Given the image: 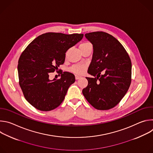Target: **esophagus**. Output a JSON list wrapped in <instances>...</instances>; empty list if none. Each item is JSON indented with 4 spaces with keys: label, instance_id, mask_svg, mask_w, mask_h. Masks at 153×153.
<instances>
[{
    "label": "esophagus",
    "instance_id": "esophagus-1",
    "mask_svg": "<svg viewBox=\"0 0 153 153\" xmlns=\"http://www.w3.org/2000/svg\"><path fill=\"white\" fill-rule=\"evenodd\" d=\"M82 77L80 76H79V75H76L75 76V78H76V80H78V79H79L80 78H81Z\"/></svg>",
    "mask_w": 153,
    "mask_h": 153
}]
</instances>
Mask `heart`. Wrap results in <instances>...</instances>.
I'll use <instances>...</instances> for the list:
<instances>
[{"label":"heart","mask_w":153,"mask_h":153,"mask_svg":"<svg viewBox=\"0 0 153 153\" xmlns=\"http://www.w3.org/2000/svg\"><path fill=\"white\" fill-rule=\"evenodd\" d=\"M89 45H91V44L89 42H84L82 43V44L80 45L79 46V48H83V47H86L87 46ZM86 69V65H82V64H78V65H75L74 66H73L70 70L76 73V74H82L84 72V71Z\"/></svg>","instance_id":"obj_1"}]
</instances>
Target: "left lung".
Instances as JSON below:
<instances>
[{"label": "left lung", "instance_id": "8db88e82", "mask_svg": "<svg viewBox=\"0 0 153 153\" xmlns=\"http://www.w3.org/2000/svg\"><path fill=\"white\" fill-rule=\"evenodd\" d=\"M93 47L92 60L86 77L88 84L82 93L94 108L107 110L125 96L131 81V62L125 49L113 36L102 31L86 33Z\"/></svg>", "mask_w": 153, "mask_h": 153}]
</instances>
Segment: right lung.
Instances as JSON below:
<instances>
[{
    "instance_id": "1",
    "label": "right lung",
    "mask_w": 153,
    "mask_h": 153,
    "mask_svg": "<svg viewBox=\"0 0 153 153\" xmlns=\"http://www.w3.org/2000/svg\"><path fill=\"white\" fill-rule=\"evenodd\" d=\"M83 37V34L47 33L34 39L18 62L19 85L26 100L40 111H48L64 100L74 75L63 72L60 79L50 80L49 73L63 64L65 53Z\"/></svg>"
}]
</instances>
